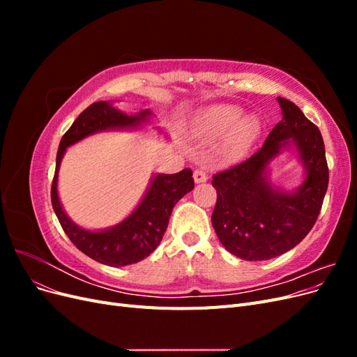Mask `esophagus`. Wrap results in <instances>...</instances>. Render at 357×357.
<instances>
[{
  "instance_id": "1",
  "label": "esophagus",
  "mask_w": 357,
  "mask_h": 357,
  "mask_svg": "<svg viewBox=\"0 0 357 357\" xmlns=\"http://www.w3.org/2000/svg\"><path fill=\"white\" fill-rule=\"evenodd\" d=\"M207 172L202 171V169H197L195 172H193V180H195V183H204L207 181Z\"/></svg>"
}]
</instances>
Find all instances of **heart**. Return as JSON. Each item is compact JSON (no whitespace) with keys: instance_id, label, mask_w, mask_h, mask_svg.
<instances>
[{"instance_id":"1","label":"heart","mask_w":357,"mask_h":357,"mask_svg":"<svg viewBox=\"0 0 357 357\" xmlns=\"http://www.w3.org/2000/svg\"><path fill=\"white\" fill-rule=\"evenodd\" d=\"M261 123L253 114L235 104H214L202 110L195 122V137L202 143L220 144V156L235 159L241 156L259 134Z\"/></svg>"}]
</instances>
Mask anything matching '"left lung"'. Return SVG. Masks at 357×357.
Returning <instances> with one entry per match:
<instances>
[{
	"mask_svg": "<svg viewBox=\"0 0 357 357\" xmlns=\"http://www.w3.org/2000/svg\"><path fill=\"white\" fill-rule=\"evenodd\" d=\"M280 121L257 152L213 177L218 202L211 214L222 245L244 261H268L289 252L314 226L326 195L329 171L319 128L291 101L277 96ZM294 151L303 180L294 190L277 187L272 162Z\"/></svg>",
	"mask_w": 357,
	"mask_h": 357,
	"instance_id": "left-lung-1",
	"label": "left lung"
}]
</instances>
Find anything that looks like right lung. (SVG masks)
<instances>
[{"instance_id": "add662e5", "label": "right lung", "mask_w": 357, "mask_h": 357, "mask_svg": "<svg viewBox=\"0 0 357 357\" xmlns=\"http://www.w3.org/2000/svg\"><path fill=\"white\" fill-rule=\"evenodd\" d=\"M152 123H155V114L149 109L126 113L116 109L113 101H98L80 113L59 143L52 183L53 210L71 243L100 264L126 266L143 261L156 250L167 231L174 205L193 189L192 171L185 168L176 174H152L142 199L122 222L104 229H86L70 219L59 199L58 177L62 158L68 147L93 134L142 131ZM153 129L159 134L164 132L155 125Z\"/></svg>"}]
</instances>
